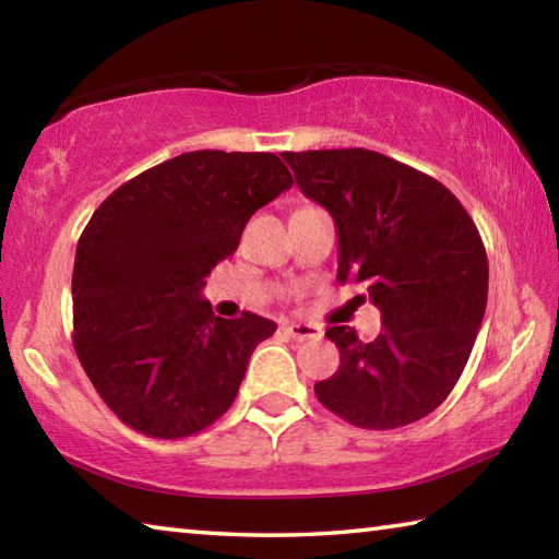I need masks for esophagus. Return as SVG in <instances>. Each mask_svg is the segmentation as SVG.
Returning a JSON list of instances; mask_svg holds the SVG:
<instances>
[{"instance_id": "obj_1", "label": "esophagus", "mask_w": 559, "mask_h": 559, "mask_svg": "<svg viewBox=\"0 0 559 559\" xmlns=\"http://www.w3.org/2000/svg\"><path fill=\"white\" fill-rule=\"evenodd\" d=\"M283 330H286V335L293 340H320V335H323L318 325H310V323H290Z\"/></svg>"}]
</instances>
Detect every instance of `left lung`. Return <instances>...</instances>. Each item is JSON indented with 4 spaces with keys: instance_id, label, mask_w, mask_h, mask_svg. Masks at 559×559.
Segmentation results:
<instances>
[{
    "instance_id": "8db88e82",
    "label": "left lung",
    "mask_w": 559,
    "mask_h": 559,
    "mask_svg": "<svg viewBox=\"0 0 559 559\" xmlns=\"http://www.w3.org/2000/svg\"><path fill=\"white\" fill-rule=\"evenodd\" d=\"M300 192L337 229V281L380 308L370 343L355 328L325 335L337 372L316 384L323 406L359 429H400L447 400L484 323L488 259L476 224L437 179L362 147L283 153Z\"/></svg>"
}]
</instances>
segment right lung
Returning a JSON list of instances; mask_svg holds the SVG:
<instances>
[{"label":"right lung","instance_id":"add662e5","mask_svg":"<svg viewBox=\"0 0 559 559\" xmlns=\"http://www.w3.org/2000/svg\"><path fill=\"white\" fill-rule=\"evenodd\" d=\"M290 185L273 153L197 150L132 177L91 216L73 263V347L130 429L192 437L236 400L276 323L216 318L204 278Z\"/></svg>","mask_w":559,"mask_h":559}]
</instances>
